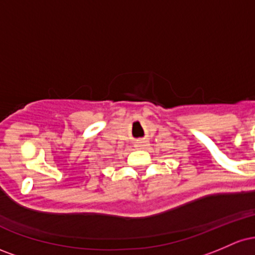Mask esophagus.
I'll use <instances>...</instances> for the list:
<instances>
[{
  "label": "esophagus",
  "mask_w": 255,
  "mask_h": 255,
  "mask_svg": "<svg viewBox=\"0 0 255 255\" xmlns=\"http://www.w3.org/2000/svg\"><path fill=\"white\" fill-rule=\"evenodd\" d=\"M146 144H147V142H146V141H141L139 144V146H140V147H141V146H146Z\"/></svg>",
  "instance_id": "esophagus-1"
}]
</instances>
